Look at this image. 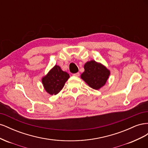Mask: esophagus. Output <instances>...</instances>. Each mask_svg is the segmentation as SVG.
I'll list each match as a JSON object with an SVG mask.
<instances>
[{"mask_svg": "<svg viewBox=\"0 0 148 148\" xmlns=\"http://www.w3.org/2000/svg\"><path fill=\"white\" fill-rule=\"evenodd\" d=\"M73 76H75V77H79V73L78 72V73H74V74H73Z\"/></svg>", "mask_w": 148, "mask_h": 148, "instance_id": "esophagus-1", "label": "esophagus"}]
</instances>
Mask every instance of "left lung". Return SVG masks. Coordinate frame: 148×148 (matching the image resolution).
I'll return each instance as SVG.
<instances>
[{"instance_id":"8db88e82","label":"left lung","mask_w":148,"mask_h":148,"mask_svg":"<svg viewBox=\"0 0 148 148\" xmlns=\"http://www.w3.org/2000/svg\"><path fill=\"white\" fill-rule=\"evenodd\" d=\"M84 69L81 78L89 87L96 90L104 86L110 75V70L106 66L95 60L87 62Z\"/></svg>"}]
</instances>
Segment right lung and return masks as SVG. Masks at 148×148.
<instances>
[{
    "label": "right lung",
    "instance_id": "add662e5",
    "mask_svg": "<svg viewBox=\"0 0 148 148\" xmlns=\"http://www.w3.org/2000/svg\"><path fill=\"white\" fill-rule=\"evenodd\" d=\"M70 78L69 74L56 65L42 78V83L46 91L51 95H56L64 88L65 82Z\"/></svg>",
    "mask_w": 148,
    "mask_h": 148
}]
</instances>
